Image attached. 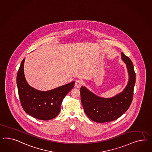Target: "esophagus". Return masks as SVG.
<instances>
[{"label":"esophagus","instance_id":"esophagus-1","mask_svg":"<svg viewBox=\"0 0 152 152\" xmlns=\"http://www.w3.org/2000/svg\"><path fill=\"white\" fill-rule=\"evenodd\" d=\"M81 85H82V81L81 80H76L75 81V86L77 87V88H80L81 86Z\"/></svg>","mask_w":152,"mask_h":152}]
</instances>
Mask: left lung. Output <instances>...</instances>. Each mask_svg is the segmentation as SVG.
I'll use <instances>...</instances> for the list:
<instances>
[{
  "label": "left lung",
  "mask_w": 152,
  "mask_h": 152,
  "mask_svg": "<svg viewBox=\"0 0 152 152\" xmlns=\"http://www.w3.org/2000/svg\"><path fill=\"white\" fill-rule=\"evenodd\" d=\"M121 58L126 65L129 80L121 93L111 98H103L94 94L85 86L80 88L84 111L94 122L103 123L115 120L127 111L131 104L135 83V72L131 59L123 53Z\"/></svg>",
  "instance_id": "obj_1"
}]
</instances>
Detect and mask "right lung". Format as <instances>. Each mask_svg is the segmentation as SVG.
Wrapping results in <instances>:
<instances>
[{"label":"right lung","instance_id":"add662e5","mask_svg":"<svg viewBox=\"0 0 152 152\" xmlns=\"http://www.w3.org/2000/svg\"><path fill=\"white\" fill-rule=\"evenodd\" d=\"M25 58L18 71L17 83L21 106L33 117L48 121L55 118L60 112L62 101L73 88L75 81L47 91L37 90L30 86L25 77Z\"/></svg>","mask_w":152,"mask_h":152}]
</instances>
